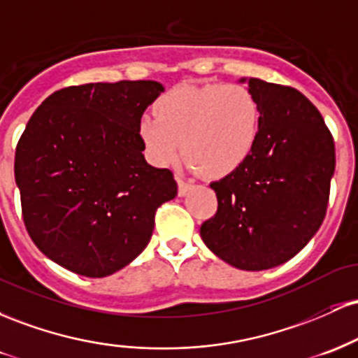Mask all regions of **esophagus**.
Here are the masks:
<instances>
[{
    "label": "esophagus",
    "instance_id": "obj_1",
    "mask_svg": "<svg viewBox=\"0 0 358 358\" xmlns=\"http://www.w3.org/2000/svg\"><path fill=\"white\" fill-rule=\"evenodd\" d=\"M176 182H178V195H180V196H185L188 192H190L192 183L185 182L182 176H176Z\"/></svg>",
    "mask_w": 358,
    "mask_h": 358
}]
</instances>
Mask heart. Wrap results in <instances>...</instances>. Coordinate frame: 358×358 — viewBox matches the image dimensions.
I'll use <instances>...</instances> for the list:
<instances>
[{"label": "heart", "instance_id": "heart-1", "mask_svg": "<svg viewBox=\"0 0 358 358\" xmlns=\"http://www.w3.org/2000/svg\"><path fill=\"white\" fill-rule=\"evenodd\" d=\"M155 116L146 114L138 122L148 159L165 168L185 150L188 170L213 178L231 175L248 162L262 119L250 90L217 82L166 90L155 102Z\"/></svg>", "mask_w": 358, "mask_h": 358}]
</instances>
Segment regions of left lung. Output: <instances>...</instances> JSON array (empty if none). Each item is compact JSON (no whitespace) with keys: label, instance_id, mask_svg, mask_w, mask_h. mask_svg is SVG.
Returning <instances> with one entry per match:
<instances>
[{"label":"left lung","instance_id":"left-lung-1","mask_svg":"<svg viewBox=\"0 0 358 358\" xmlns=\"http://www.w3.org/2000/svg\"><path fill=\"white\" fill-rule=\"evenodd\" d=\"M261 108V133L248 162L212 182L217 213L200 236L227 264L276 268L315 236L335 173V145L320 110L293 87L242 77Z\"/></svg>","mask_w":358,"mask_h":358}]
</instances>
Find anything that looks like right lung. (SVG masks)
<instances>
[{
    "mask_svg": "<svg viewBox=\"0 0 358 358\" xmlns=\"http://www.w3.org/2000/svg\"><path fill=\"white\" fill-rule=\"evenodd\" d=\"M156 80L92 82L48 96L20 138L15 182L35 245L55 264L106 278L145 250L155 212L178 192L145 159L138 122Z\"/></svg>",
    "mask_w": 358,
    "mask_h": 358,
    "instance_id": "right-lung-1",
    "label": "right lung"
}]
</instances>
